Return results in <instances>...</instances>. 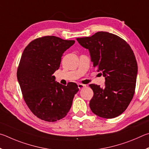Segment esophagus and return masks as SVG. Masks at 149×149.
Masks as SVG:
<instances>
[{
  "instance_id": "1",
  "label": "esophagus",
  "mask_w": 149,
  "mask_h": 149,
  "mask_svg": "<svg viewBox=\"0 0 149 149\" xmlns=\"http://www.w3.org/2000/svg\"><path fill=\"white\" fill-rule=\"evenodd\" d=\"M78 87H79L80 90H81V89H82V88L86 87V85L83 84H80V83H79V84H78Z\"/></svg>"
}]
</instances>
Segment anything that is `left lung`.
I'll return each mask as SVG.
<instances>
[{
	"instance_id": "8db88e82",
	"label": "left lung",
	"mask_w": 149,
	"mask_h": 149,
	"mask_svg": "<svg viewBox=\"0 0 149 149\" xmlns=\"http://www.w3.org/2000/svg\"><path fill=\"white\" fill-rule=\"evenodd\" d=\"M77 40L89 49L93 67L105 77L103 88L89 85L93 92L91 110L104 118L118 116L128 107L135 93L137 63L134 52L126 40L108 32L100 31Z\"/></svg>"
}]
</instances>
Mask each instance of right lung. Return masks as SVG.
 Instances as JSON below:
<instances>
[{
	"instance_id": "add662e5",
	"label": "right lung",
	"mask_w": 149,
	"mask_h": 149,
	"mask_svg": "<svg viewBox=\"0 0 149 149\" xmlns=\"http://www.w3.org/2000/svg\"><path fill=\"white\" fill-rule=\"evenodd\" d=\"M74 42L45 36L31 41L23 52L17 80L29 109L42 120L53 122L64 118L79 90L74 82L67 86L56 82L53 75L59 68L63 54Z\"/></svg>"
}]
</instances>
